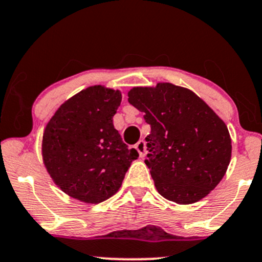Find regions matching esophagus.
I'll list each match as a JSON object with an SVG mask.
<instances>
[{
	"label": "esophagus",
	"instance_id": "34e87169",
	"mask_svg": "<svg viewBox=\"0 0 262 262\" xmlns=\"http://www.w3.org/2000/svg\"><path fill=\"white\" fill-rule=\"evenodd\" d=\"M135 148H137L139 156H140L141 158H144L145 156H146V145H145L144 140H139L137 144H135Z\"/></svg>",
	"mask_w": 262,
	"mask_h": 262
}]
</instances>
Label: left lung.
Wrapping results in <instances>:
<instances>
[{
    "label": "left lung",
    "mask_w": 262,
    "mask_h": 262,
    "mask_svg": "<svg viewBox=\"0 0 262 262\" xmlns=\"http://www.w3.org/2000/svg\"><path fill=\"white\" fill-rule=\"evenodd\" d=\"M128 97L151 125L145 163L161 196L178 204L207 196L230 164L232 146L224 121L193 92L171 83L133 88Z\"/></svg>",
    "instance_id": "1"
}]
</instances>
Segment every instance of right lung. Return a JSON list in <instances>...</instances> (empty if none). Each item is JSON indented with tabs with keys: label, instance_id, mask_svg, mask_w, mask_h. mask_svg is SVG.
I'll list each match as a JSON object with an SVG mask.
<instances>
[{
	"label": "right lung",
	"instance_id": "obj_1",
	"mask_svg": "<svg viewBox=\"0 0 262 262\" xmlns=\"http://www.w3.org/2000/svg\"><path fill=\"white\" fill-rule=\"evenodd\" d=\"M121 101L120 91L93 85L64 102L46 127L43 162L69 196L85 203L107 200L139 157L112 123Z\"/></svg>",
	"mask_w": 262,
	"mask_h": 262
}]
</instances>
